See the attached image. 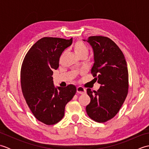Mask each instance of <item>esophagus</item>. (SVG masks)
I'll return each instance as SVG.
<instances>
[{"label":"esophagus","mask_w":149,"mask_h":149,"mask_svg":"<svg viewBox=\"0 0 149 149\" xmlns=\"http://www.w3.org/2000/svg\"><path fill=\"white\" fill-rule=\"evenodd\" d=\"M77 92L79 94H83L84 93H86V90H85L83 87L78 86L77 88Z\"/></svg>","instance_id":"esophagus-1"}]
</instances>
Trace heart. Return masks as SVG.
I'll return each mask as SVG.
<instances>
[{"mask_svg": "<svg viewBox=\"0 0 149 149\" xmlns=\"http://www.w3.org/2000/svg\"><path fill=\"white\" fill-rule=\"evenodd\" d=\"M74 49L75 54L79 57H86L88 56V54H89V49L88 47L85 45V44L81 41H78L74 44Z\"/></svg>", "mask_w": 149, "mask_h": 149, "instance_id": "1", "label": "heart"}]
</instances>
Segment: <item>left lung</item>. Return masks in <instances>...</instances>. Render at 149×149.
Masks as SVG:
<instances>
[{
	"mask_svg": "<svg viewBox=\"0 0 149 149\" xmlns=\"http://www.w3.org/2000/svg\"><path fill=\"white\" fill-rule=\"evenodd\" d=\"M87 42L94 54L91 74L101 86L97 91L87 89L91 100L86 110L90 118L103 123L118 113L127 95V65L122 50L109 38L90 36Z\"/></svg>",
	"mask_w": 149,
	"mask_h": 149,
	"instance_id": "8db88e82",
	"label": "left lung"
}]
</instances>
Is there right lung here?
<instances>
[{
    "instance_id": "add662e5",
    "label": "right lung",
    "mask_w": 149,
    "mask_h": 149,
    "mask_svg": "<svg viewBox=\"0 0 149 149\" xmlns=\"http://www.w3.org/2000/svg\"><path fill=\"white\" fill-rule=\"evenodd\" d=\"M72 43V38H42L31 47L22 63V93L33 115L46 125L56 124L63 118L66 104L76 93L72 84L55 88L52 77L63 50Z\"/></svg>"
}]
</instances>
